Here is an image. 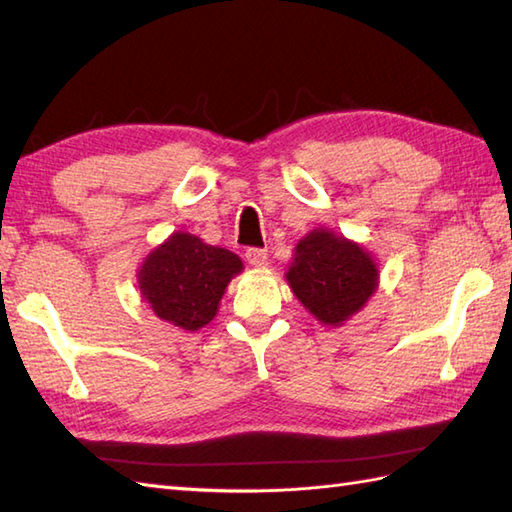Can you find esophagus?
<instances>
[{"mask_svg":"<svg viewBox=\"0 0 512 512\" xmlns=\"http://www.w3.org/2000/svg\"><path fill=\"white\" fill-rule=\"evenodd\" d=\"M246 262L255 268H264L268 264V250L266 248H248Z\"/></svg>","mask_w":512,"mask_h":512,"instance_id":"esophagus-1","label":"esophagus"}]
</instances>
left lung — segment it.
<instances>
[{"mask_svg": "<svg viewBox=\"0 0 512 512\" xmlns=\"http://www.w3.org/2000/svg\"><path fill=\"white\" fill-rule=\"evenodd\" d=\"M295 297L323 325H343L378 288V268L363 246L314 228L295 248L286 273Z\"/></svg>", "mask_w": 512, "mask_h": 512, "instance_id": "left-lung-1", "label": "left lung"}]
</instances>
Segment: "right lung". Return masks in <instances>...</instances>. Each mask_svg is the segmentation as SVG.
<instances>
[{
  "instance_id": "add662e5",
  "label": "right lung",
  "mask_w": 512,
  "mask_h": 512,
  "mask_svg": "<svg viewBox=\"0 0 512 512\" xmlns=\"http://www.w3.org/2000/svg\"><path fill=\"white\" fill-rule=\"evenodd\" d=\"M242 268L231 250L178 231L145 257L138 288L156 317L195 332L211 323L226 286Z\"/></svg>"
}]
</instances>
